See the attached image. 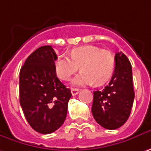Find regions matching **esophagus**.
<instances>
[{"mask_svg": "<svg viewBox=\"0 0 151 151\" xmlns=\"http://www.w3.org/2000/svg\"><path fill=\"white\" fill-rule=\"evenodd\" d=\"M71 92H72L73 96H76V95H78V93L79 92V90L78 89H76V88H72Z\"/></svg>", "mask_w": 151, "mask_h": 151, "instance_id": "34e87169", "label": "esophagus"}]
</instances>
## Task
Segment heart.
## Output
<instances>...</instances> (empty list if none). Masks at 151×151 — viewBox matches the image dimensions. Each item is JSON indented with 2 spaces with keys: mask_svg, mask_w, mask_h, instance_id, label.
Returning a JSON list of instances; mask_svg holds the SVG:
<instances>
[{
  "mask_svg": "<svg viewBox=\"0 0 151 151\" xmlns=\"http://www.w3.org/2000/svg\"><path fill=\"white\" fill-rule=\"evenodd\" d=\"M70 56L61 55L55 63L56 74L62 80L68 79L78 68L82 72L73 79L74 85H101L113 74L115 60L109 50L86 45L73 49Z\"/></svg>",
  "mask_w": 151,
  "mask_h": 151,
  "instance_id": "1",
  "label": "heart"
}]
</instances>
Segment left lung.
Listing matches in <instances>:
<instances>
[{
  "mask_svg": "<svg viewBox=\"0 0 151 151\" xmlns=\"http://www.w3.org/2000/svg\"><path fill=\"white\" fill-rule=\"evenodd\" d=\"M115 67L110 82L102 91H94L91 112L102 127L114 130L126 123L134 100L132 70L128 58L115 54Z\"/></svg>",
  "mask_w": 151,
  "mask_h": 151,
  "instance_id": "left-lung-1",
  "label": "left lung"
}]
</instances>
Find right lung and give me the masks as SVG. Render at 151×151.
<instances>
[{
	"label": "right lung",
	"mask_w": 151,
	"mask_h": 151,
	"mask_svg": "<svg viewBox=\"0 0 151 151\" xmlns=\"http://www.w3.org/2000/svg\"><path fill=\"white\" fill-rule=\"evenodd\" d=\"M57 55L51 46H42L26 59L19 73V102L28 123L36 132L49 134L66 120L71 91L57 77Z\"/></svg>",
	"instance_id": "obj_1"
}]
</instances>
